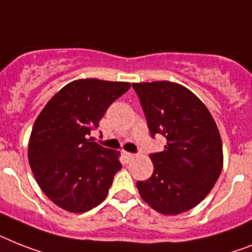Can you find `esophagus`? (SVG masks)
<instances>
[{
    "label": "esophagus",
    "instance_id": "obj_1",
    "mask_svg": "<svg viewBox=\"0 0 252 252\" xmlns=\"http://www.w3.org/2000/svg\"><path fill=\"white\" fill-rule=\"evenodd\" d=\"M122 155H124L125 161H127V162L131 161V159H132L135 157V155H132V153H128V152H124Z\"/></svg>",
    "mask_w": 252,
    "mask_h": 252
}]
</instances>
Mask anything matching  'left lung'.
<instances>
[{
	"instance_id": "left-lung-1",
	"label": "left lung",
	"mask_w": 252,
	"mask_h": 252,
	"mask_svg": "<svg viewBox=\"0 0 252 252\" xmlns=\"http://www.w3.org/2000/svg\"><path fill=\"white\" fill-rule=\"evenodd\" d=\"M151 135H163L165 149L152 153L153 174L136 182L140 197L163 215L198 205L223 168V145L213 116L190 90L170 81L132 84Z\"/></svg>"
}]
</instances>
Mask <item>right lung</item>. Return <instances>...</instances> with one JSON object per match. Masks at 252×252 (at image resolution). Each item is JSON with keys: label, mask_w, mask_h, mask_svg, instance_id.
Segmentation results:
<instances>
[{"label": "right lung", "mask_w": 252, "mask_h": 252, "mask_svg": "<svg viewBox=\"0 0 252 252\" xmlns=\"http://www.w3.org/2000/svg\"><path fill=\"white\" fill-rule=\"evenodd\" d=\"M128 82L76 80L54 95L38 114L28 158L37 184L60 209L81 214L103 202L122 167L120 152L90 138L108 107Z\"/></svg>", "instance_id": "add662e5"}]
</instances>
